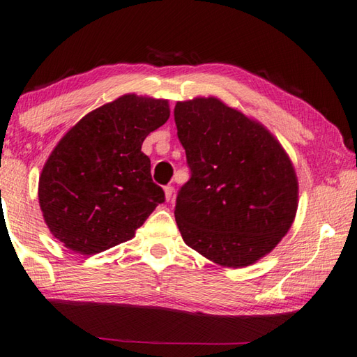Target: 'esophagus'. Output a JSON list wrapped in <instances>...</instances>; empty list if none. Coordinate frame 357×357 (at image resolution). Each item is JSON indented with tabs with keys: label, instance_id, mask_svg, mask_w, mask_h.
Instances as JSON below:
<instances>
[{
	"label": "esophagus",
	"instance_id": "obj_1",
	"mask_svg": "<svg viewBox=\"0 0 357 357\" xmlns=\"http://www.w3.org/2000/svg\"><path fill=\"white\" fill-rule=\"evenodd\" d=\"M172 194H174V186H171V185L165 186V197H166V200L169 202L172 199Z\"/></svg>",
	"mask_w": 357,
	"mask_h": 357
}]
</instances>
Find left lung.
<instances>
[{
  "instance_id": "8db88e82",
  "label": "left lung",
  "mask_w": 357,
  "mask_h": 357,
  "mask_svg": "<svg viewBox=\"0 0 357 357\" xmlns=\"http://www.w3.org/2000/svg\"><path fill=\"white\" fill-rule=\"evenodd\" d=\"M174 120L191 169L174 211L185 243L228 268L266 256L297 211V177L282 144L214 97L178 101Z\"/></svg>"
}]
</instances>
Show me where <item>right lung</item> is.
Returning a JSON list of instances; mask_svg holds the SVG:
<instances>
[{"label": "right lung", "instance_id": "add662e5", "mask_svg": "<svg viewBox=\"0 0 357 357\" xmlns=\"http://www.w3.org/2000/svg\"><path fill=\"white\" fill-rule=\"evenodd\" d=\"M168 119V100L128 93L84 115L61 138L41 171L38 199L66 248L93 256L126 242L165 202L142 144Z\"/></svg>", "mask_w": 357, "mask_h": 357}]
</instances>
